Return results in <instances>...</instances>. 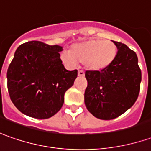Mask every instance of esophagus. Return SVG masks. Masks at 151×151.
Wrapping results in <instances>:
<instances>
[{
    "mask_svg": "<svg viewBox=\"0 0 151 151\" xmlns=\"http://www.w3.org/2000/svg\"><path fill=\"white\" fill-rule=\"evenodd\" d=\"M78 77H83L84 76V72L82 70H78Z\"/></svg>",
    "mask_w": 151,
    "mask_h": 151,
    "instance_id": "1",
    "label": "esophagus"
}]
</instances>
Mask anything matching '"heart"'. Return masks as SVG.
Listing matches in <instances>:
<instances>
[{
    "label": "heart",
    "instance_id": "heart-1",
    "mask_svg": "<svg viewBox=\"0 0 151 151\" xmlns=\"http://www.w3.org/2000/svg\"><path fill=\"white\" fill-rule=\"evenodd\" d=\"M117 52V47L111 41L89 39L72 46L70 52L63 53L61 58L68 64L78 62L84 63L88 70L102 72L113 64Z\"/></svg>",
    "mask_w": 151,
    "mask_h": 151
}]
</instances>
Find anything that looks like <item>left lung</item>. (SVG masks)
Returning <instances> with one entry per match:
<instances>
[{
	"label": "left lung",
	"instance_id": "obj_1",
	"mask_svg": "<svg viewBox=\"0 0 151 151\" xmlns=\"http://www.w3.org/2000/svg\"><path fill=\"white\" fill-rule=\"evenodd\" d=\"M118 49L114 62L102 72L86 71L88 86L84 103L94 117L109 120L133 106L139 96L141 71L136 53L122 42H114Z\"/></svg>",
	"mask_w": 151,
	"mask_h": 151
}]
</instances>
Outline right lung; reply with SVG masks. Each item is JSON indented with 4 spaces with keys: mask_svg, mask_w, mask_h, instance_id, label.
Segmentation results:
<instances>
[{
    "mask_svg": "<svg viewBox=\"0 0 151 151\" xmlns=\"http://www.w3.org/2000/svg\"><path fill=\"white\" fill-rule=\"evenodd\" d=\"M63 47L31 41L19 46L7 70L11 100L29 117L44 119L61 109L65 92L78 71H68L60 58Z\"/></svg>",
    "mask_w": 151,
    "mask_h": 151,
    "instance_id": "add662e5",
    "label": "right lung"
}]
</instances>
